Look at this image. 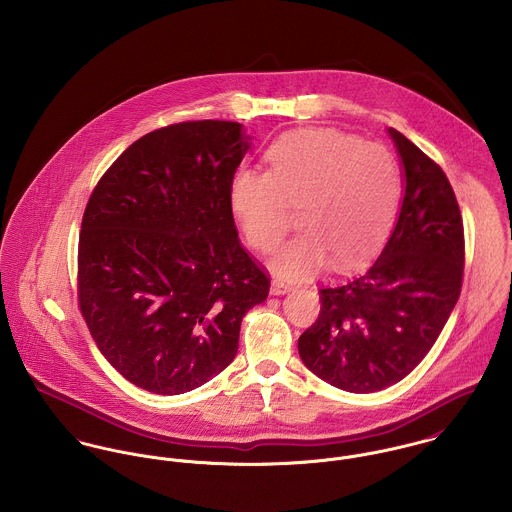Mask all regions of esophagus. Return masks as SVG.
I'll use <instances>...</instances> for the list:
<instances>
[{
	"label": "esophagus",
	"instance_id": "obj_1",
	"mask_svg": "<svg viewBox=\"0 0 512 512\" xmlns=\"http://www.w3.org/2000/svg\"><path fill=\"white\" fill-rule=\"evenodd\" d=\"M290 290H292V286H290V284H286V282H282V280H278V278L272 282V293H276V295L290 292Z\"/></svg>",
	"mask_w": 512,
	"mask_h": 512
}]
</instances>
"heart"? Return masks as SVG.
I'll return each mask as SVG.
<instances>
[{"label": "heart", "mask_w": 512, "mask_h": 512, "mask_svg": "<svg viewBox=\"0 0 512 512\" xmlns=\"http://www.w3.org/2000/svg\"><path fill=\"white\" fill-rule=\"evenodd\" d=\"M268 171L240 167L228 187L246 242L274 252L292 226L305 228L274 258L282 278H303L333 260L349 270L376 254L398 217L404 177L388 147L335 130H295L266 151Z\"/></svg>", "instance_id": "b5f03b06"}]
</instances>
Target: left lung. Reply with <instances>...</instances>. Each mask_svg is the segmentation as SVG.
I'll return each instance as SVG.
<instances>
[{
    "label": "left lung",
    "instance_id": "8db88e82",
    "mask_svg": "<svg viewBox=\"0 0 512 512\" xmlns=\"http://www.w3.org/2000/svg\"><path fill=\"white\" fill-rule=\"evenodd\" d=\"M390 136L406 175L392 236L366 272L321 286L319 317L297 341L313 374L357 394L388 388L422 363L463 284L465 234L451 183L406 136Z\"/></svg>",
    "mask_w": 512,
    "mask_h": 512
}]
</instances>
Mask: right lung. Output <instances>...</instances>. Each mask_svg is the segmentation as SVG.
Masks as SVG:
<instances>
[{
    "instance_id": "1",
    "label": "right lung",
    "mask_w": 512,
    "mask_h": 512,
    "mask_svg": "<svg viewBox=\"0 0 512 512\" xmlns=\"http://www.w3.org/2000/svg\"><path fill=\"white\" fill-rule=\"evenodd\" d=\"M242 124L193 120L153 130L96 183L78 236V307L126 380L189 392L232 363L242 317L270 292L242 246L228 187Z\"/></svg>"
}]
</instances>
